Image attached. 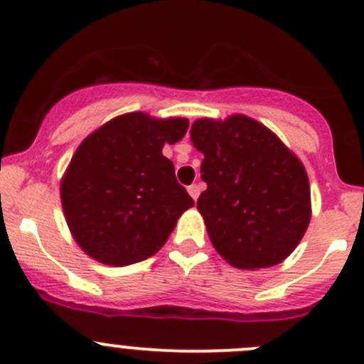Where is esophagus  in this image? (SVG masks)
Instances as JSON below:
<instances>
[{
    "mask_svg": "<svg viewBox=\"0 0 364 364\" xmlns=\"http://www.w3.org/2000/svg\"><path fill=\"white\" fill-rule=\"evenodd\" d=\"M188 193H190V197H192L193 200H197V197H199V193H200V188L197 185L188 186Z\"/></svg>",
    "mask_w": 364,
    "mask_h": 364,
    "instance_id": "obj_1",
    "label": "esophagus"
}]
</instances>
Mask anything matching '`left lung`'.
<instances>
[{
    "label": "left lung",
    "mask_w": 364,
    "mask_h": 364,
    "mask_svg": "<svg viewBox=\"0 0 364 364\" xmlns=\"http://www.w3.org/2000/svg\"><path fill=\"white\" fill-rule=\"evenodd\" d=\"M208 188L197 209L215 250L234 267L260 269L287 259L311 218L310 183L294 153L259 121L232 114L192 123Z\"/></svg>",
    "instance_id": "8db88e82"
}]
</instances>
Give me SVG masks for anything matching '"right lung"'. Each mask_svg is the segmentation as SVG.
<instances>
[{
    "label": "right lung",
    "instance_id": "obj_1",
    "mask_svg": "<svg viewBox=\"0 0 364 364\" xmlns=\"http://www.w3.org/2000/svg\"><path fill=\"white\" fill-rule=\"evenodd\" d=\"M185 117L128 112L102 124L73 153L61 178V205L75 243L107 266L155 255L193 199L161 155L181 141Z\"/></svg>",
    "mask_w": 364,
    "mask_h": 364
}]
</instances>
